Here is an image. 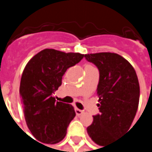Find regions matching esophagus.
<instances>
[{"label": "esophagus", "mask_w": 152, "mask_h": 152, "mask_svg": "<svg viewBox=\"0 0 152 152\" xmlns=\"http://www.w3.org/2000/svg\"><path fill=\"white\" fill-rule=\"evenodd\" d=\"M75 111H76V115H82V114L83 113V111H82V110H80V109H78V108H76Z\"/></svg>", "instance_id": "1"}]
</instances>
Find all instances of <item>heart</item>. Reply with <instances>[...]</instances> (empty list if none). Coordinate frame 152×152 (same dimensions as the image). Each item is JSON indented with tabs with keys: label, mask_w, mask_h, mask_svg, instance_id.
<instances>
[{
	"label": "heart",
	"mask_w": 152,
	"mask_h": 152,
	"mask_svg": "<svg viewBox=\"0 0 152 152\" xmlns=\"http://www.w3.org/2000/svg\"><path fill=\"white\" fill-rule=\"evenodd\" d=\"M88 66H91V65H86V66H85V67H88Z\"/></svg>",
	"instance_id": "b5f03b06"
}]
</instances>
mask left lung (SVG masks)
<instances>
[{"instance_id": "obj_1", "label": "left lung", "mask_w": 152, "mask_h": 152, "mask_svg": "<svg viewBox=\"0 0 152 152\" xmlns=\"http://www.w3.org/2000/svg\"><path fill=\"white\" fill-rule=\"evenodd\" d=\"M84 57L99 71V113L93 116L87 132L97 144L106 146L129 129L138 108L139 82L131 64L117 53H90Z\"/></svg>"}]
</instances>
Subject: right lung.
Here are the masks:
<instances>
[{"instance_id": "right-lung-1", "label": "right lung", "mask_w": 152, "mask_h": 152, "mask_svg": "<svg viewBox=\"0 0 152 152\" xmlns=\"http://www.w3.org/2000/svg\"><path fill=\"white\" fill-rule=\"evenodd\" d=\"M83 57L79 53L44 49L25 66L19 93L26 124L38 141L53 144L66 136L76 112L73 106L56 101L53 95L66 70Z\"/></svg>"}]
</instances>
